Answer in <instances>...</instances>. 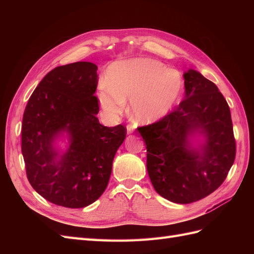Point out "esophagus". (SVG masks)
Listing matches in <instances>:
<instances>
[{
  "instance_id": "1",
  "label": "esophagus",
  "mask_w": 254,
  "mask_h": 254,
  "mask_svg": "<svg viewBox=\"0 0 254 254\" xmlns=\"http://www.w3.org/2000/svg\"><path fill=\"white\" fill-rule=\"evenodd\" d=\"M134 131V128L131 125H127V133H132Z\"/></svg>"
}]
</instances>
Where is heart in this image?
<instances>
[{
	"instance_id": "heart-1",
	"label": "heart",
	"mask_w": 254,
	"mask_h": 254,
	"mask_svg": "<svg viewBox=\"0 0 254 254\" xmlns=\"http://www.w3.org/2000/svg\"><path fill=\"white\" fill-rule=\"evenodd\" d=\"M107 82L99 87V102L109 115H118L131 102V112L142 124L155 123L170 112L179 98V73L150 59L118 61L110 65Z\"/></svg>"
}]
</instances>
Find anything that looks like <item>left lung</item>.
Segmentation results:
<instances>
[{
  "instance_id": "8db88e82",
  "label": "left lung",
  "mask_w": 254,
  "mask_h": 254,
  "mask_svg": "<svg viewBox=\"0 0 254 254\" xmlns=\"http://www.w3.org/2000/svg\"><path fill=\"white\" fill-rule=\"evenodd\" d=\"M183 77L186 96L179 106L137 130L146 144V165L156 191L187 204L221 186L234 163L236 144L229 105L216 84L195 70ZM196 132L206 136L199 150L189 144Z\"/></svg>"
}]
</instances>
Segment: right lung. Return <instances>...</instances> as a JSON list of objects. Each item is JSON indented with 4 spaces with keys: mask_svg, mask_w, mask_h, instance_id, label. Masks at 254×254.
<instances>
[{
    "mask_svg": "<svg viewBox=\"0 0 254 254\" xmlns=\"http://www.w3.org/2000/svg\"><path fill=\"white\" fill-rule=\"evenodd\" d=\"M97 66L79 61L54 68L30 95L22 120L27 179L50 202L79 209L102 196L115 152L127 129L99 124ZM65 131L70 146L60 156L53 141Z\"/></svg>",
    "mask_w": 254,
    "mask_h": 254,
    "instance_id": "1",
    "label": "right lung"
}]
</instances>
